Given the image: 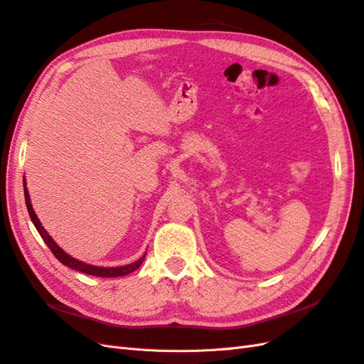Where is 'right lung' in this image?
<instances>
[{
	"mask_svg": "<svg viewBox=\"0 0 364 364\" xmlns=\"http://www.w3.org/2000/svg\"><path fill=\"white\" fill-rule=\"evenodd\" d=\"M24 196H26V205H27V209H28V214H30V218L33 225L36 226L38 232L41 234L42 240L46 241V245L50 247V250L53 252V255L56 257L63 266L67 267H71L77 272H82V273H86V274H92V277H102V278H115V277H124V274H129L132 272H135L142 261H144L146 255L141 257L138 261L132 262V264H127V266H123V267H97V266H91V264H86V262H82L79 259H75L73 257H70L67 252H63L56 243H54V240L48 235V232L46 229H43V226L41 225L38 215L35 214V211H33L31 208V202H30V196H28V190L26 186V179H24Z\"/></svg>",
	"mask_w": 364,
	"mask_h": 364,
	"instance_id": "right-lung-1",
	"label": "right lung"
}]
</instances>
